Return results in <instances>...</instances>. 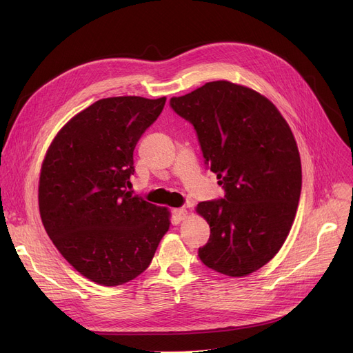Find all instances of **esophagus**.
Returning <instances> with one entry per match:
<instances>
[{
  "label": "esophagus",
  "instance_id": "1",
  "mask_svg": "<svg viewBox=\"0 0 353 353\" xmlns=\"http://www.w3.org/2000/svg\"><path fill=\"white\" fill-rule=\"evenodd\" d=\"M173 214H174V217L177 220H184V219H186V216H188V210L184 209V208H180V209L173 210Z\"/></svg>",
  "mask_w": 353,
  "mask_h": 353
}]
</instances>
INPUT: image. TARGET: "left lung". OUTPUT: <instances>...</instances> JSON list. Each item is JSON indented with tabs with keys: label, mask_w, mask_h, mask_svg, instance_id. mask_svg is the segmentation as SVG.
Masks as SVG:
<instances>
[{
	"label": "left lung",
	"mask_w": 353,
	"mask_h": 353,
	"mask_svg": "<svg viewBox=\"0 0 353 353\" xmlns=\"http://www.w3.org/2000/svg\"><path fill=\"white\" fill-rule=\"evenodd\" d=\"M170 107L194 127L225 190L197 205L210 226L200 261L233 277L256 272L285 243L299 205L302 167L289 124L266 97L230 81L206 83Z\"/></svg>",
	"instance_id": "left-lung-1"
}]
</instances>
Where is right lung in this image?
<instances>
[{
	"label": "right lung",
	"mask_w": 353,
	"mask_h": 353,
	"mask_svg": "<svg viewBox=\"0 0 353 353\" xmlns=\"http://www.w3.org/2000/svg\"><path fill=\"white\" fill-rule=\"evenodd\" d=\"M165 97H110L72 117L43 161V225L65 261L87 279L119 286L141 274L169 230V212L127 188L133 152Z\"/></svg>",
	"instance_id": "right-lung-1"
}]
</instances>
